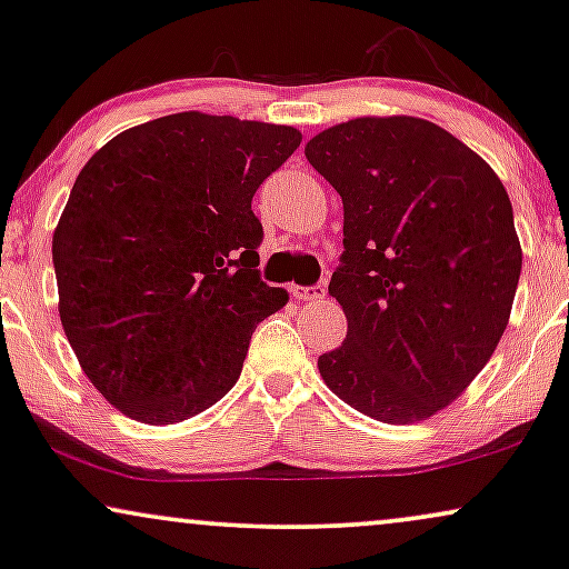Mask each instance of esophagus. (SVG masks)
Instances as JSON below:
<instances>
[{
    "mask_svg": "<svg viewBox=\"0 0 569 569\" xmlns=\"http://www.w3.org/2000/svg\"><path fill=\"white\" fill-rule=\"evenodd\" d=\"M293 297L299 301H318V299H326V283H315V286H293Z\"/></svg>",
    "mask_w": 569,
    "mask_h": 569,
    "instance_id": "1",
    "label": "esophagus"
}]
</instances>
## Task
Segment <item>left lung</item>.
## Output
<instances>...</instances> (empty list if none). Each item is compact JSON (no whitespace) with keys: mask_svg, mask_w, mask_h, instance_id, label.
Segmentation results:
<instances>
[{"mask_svg":"<svg viewBox=\"0 0 569 569\" xmlns=\"http://www.w3.org/2000/svg\"><path fill=\"white\" fill-rule=\"evenodd\" d=\"M309 164L343 201L330 297L349 320L320 376L391 426L451 405L491 359L522 270L499 176L441 126L357 118L315 136Z\"/></svg>","mask_w":569,"mask_h":569,"instance_id":"left-lung-1","label":"left lung"}]
</instances>
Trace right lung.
Segmentation results:
<instances>
[{"mask_svg": "<svg viewBox=\"0 0 569 569\" xmlns=\"http://www.w3.org/2000/svg\"><path fill=\"white\" fill-rule=\"evenodd\" d=\"M299 143L291 126L178 112L78 172L52 239L60 320L123 415L170 426L236 386L254 328L289 301L257 270L251 199Z\"/></svg>", "mask_w": 569, "mask_h": 569, "instance_id": "add662e5", "label": "right lung"}]
</instances>
